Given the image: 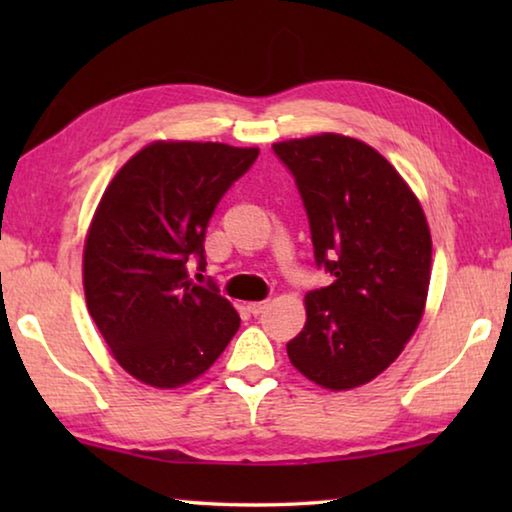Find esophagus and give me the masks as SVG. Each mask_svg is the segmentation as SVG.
<instances>
[{
    "label": "esophagus",
    "instance_id": "esophagus-1",
    "mask_svg": "<svg viewBox=\"0 0 512 512\" xmlns=\"http://www.w3.org/2000/svg\"><path fill=\"white\" fill-rule=\"evenodd\" d=\"M268 307V300H255V302H248V311L250 314H262V311Z\"/></svg>",
    "mask_w": 512,
    "mask_h": 512
}]
</instances>
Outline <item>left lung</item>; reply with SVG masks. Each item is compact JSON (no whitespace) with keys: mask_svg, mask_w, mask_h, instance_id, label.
Here are the masks:
<instances>
[{"mask_svg":"<svg viewBox=\"0 0 512 512\" xmlns=\"http://www.w3.org/2000/svg\"><path fill=\"white\" fill-rule=\"evenodd\" d=\"M296 176L316 264L334 282L305 296L287 343L293 368L329 391L368 384L418 329L431 280V232L413 189L384 155L339 133L275 142Z\"/></svg>","mask_w":512,"mask_h":512,"instance_id":"8db88e82","label":"left lung"}]
</instances>
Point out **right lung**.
<instances>
[{"instance_id": "1", "label": "right lung", "mask_w": 512, "mask_h": 512, "mask_svg": "<svg viewBox=\"0 0 512 512\" xmlns=\"http://www.w3.org/2000/svg\"><path fill=\"white\" fill-rule=\"evenodd\" d=\"M259 149L158 140L137 151L103 192L85 235L83 289L112 357L142 384L178 388L203 375L241 318L216 287H196L205 228Z\"/></svg>"}]
</instances>
